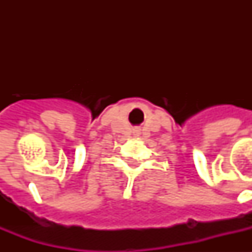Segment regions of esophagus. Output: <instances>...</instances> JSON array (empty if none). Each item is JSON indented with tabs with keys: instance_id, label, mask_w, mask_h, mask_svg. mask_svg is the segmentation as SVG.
Wrapping results in <instances>:
<instances>
[{
	"instance_id": "1",
	"label": "esophagus",
	"mask_w": 252,
	"mask_h": 252,
	"mask_svg": "<svg viewBox=\"0 0 252 252\" xmlns=\"http://www.w3.org/2000/svg\"><path fill=\"white\" fill-rule=\"evenodd\" d=\"M133 133H136V134H140V129H138V128H136V129H134V132Z\"/></svg>"
}]
</instances>
